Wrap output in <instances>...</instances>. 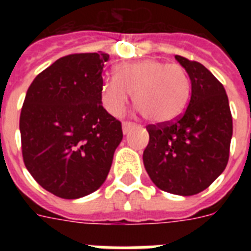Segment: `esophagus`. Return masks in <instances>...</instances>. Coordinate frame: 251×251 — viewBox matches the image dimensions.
I'll list each match as a JSON object with an SVG mask.
<instances>
[{
  "instance_id": "1",
  "label": "esophagus",
  "mask_w": 251,
  "mask_h": 251,
  "mask_svg": "<svg viewBox=\"0 0 251 251\" xmlns=\"http://www.w3.org/2000/svg\"><path fill=\"white\" fill-rule=\"evenodd\" d=\"M134 124L133 122H127V121H124L122 122V131H124V134L129 133V130L131 129V127H134Z\"/></svg>"
}]
</instances>
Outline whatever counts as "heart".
<instances>
[{
    "instance_id": "obj_1",
    "label": "heart",
    "mask_w": 251,
    "mask_h": 251,
    "mask_svg": "<svg viewBox=\"0 0 251 251\" xmlns=\"http://www.w3.org/2000/svg\"><path fill=\"white\" fill-rule=\"evenodd\" d=\"M116 75H105L101 82V102L112 116L122 114L133 94L146 120L165 124L178 118L190 100V78L178 64L153 58L124 62L117 65Z\"/></svg>"
}]
</instances>
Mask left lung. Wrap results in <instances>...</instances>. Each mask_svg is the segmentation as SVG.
I'll return each instance as SVG.
<instances>
[{"label":"left lung","instance_id":"8db88e82","mask_svg":"<svg viewBox=\"0 0 251 251\" xmlns=\"http://www.w3.org/2000/svg\"><path fill=\"white\" fill-rule=\"evenodd\" d=\"M191 82L186 110L175 121L149 125L143 164L159 189L194 195L226 169L233 122L223 84L197 61L176 56Z\"/></svg>","mask_w":251,"mask_h":251}]
</instances>
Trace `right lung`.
Listing matches in <instances>:
<instances>
[{
    "label": "right lung",
    "mask_w": 251,
    "mask_h": 251,
    "mask_svg": "<svg viewBox=\"0 0 251 251\" xmlns=\"http://www.w3.org/2000/svg\"><path fill=\"white\" fill-rule=\"evenodd\" d=\"M108 60L102 52L61 57L25 94L19 120L23 161L36 182L60 198L98 190L122 141L121 122L101 104Z\"/></svg>",
    "instance_id": "right-lung-1"
}]
</instances>
